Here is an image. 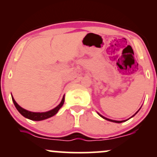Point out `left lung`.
<instances>
[{
  "mask_svg": "<svg viewBox=\"0 0 157 157\" xmlns=\"http://www.w3.org/2000/svg\"><path fill=\"white\" fill-rule=\"evenodd\" d=\"M137 112H138V111H137ZM137 112H136V113H137ZM136 113H135V114H136ZM135 114H134V115H135ZM99 115H100V116L101 117H102V118H103V119H105V120H109V121L113 122H117V123H121V122H125V121H126V120H123V121H117V120H110V119H108V118H105V117H104L103 116H102V115H100V113H99ZM134 116H133V117H134Z\"/></svg>",
  "mask_w": 157,
  "mask_h": 157,
  "instance_id": "1",
  "label": "left lung"
}]
</instances>
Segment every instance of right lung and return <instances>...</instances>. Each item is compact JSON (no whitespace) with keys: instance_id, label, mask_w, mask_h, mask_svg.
Instances as JSON below:
<instances>
[{"instance_id":"add662e5","label":"right lung","mask_w":157,"mask_h":157,"mask_svg":"<svg viewBox=\"0 0 157 157\" xmlns=\"http://www.w3.org/2000/svg\"><path fill=\"white\" fill-rule=\"evenodd\" d=\"M12 101H13L14 104H15V106L17 109V111H19L21 114L23 115L24 117H26L27 119H29L31 120H35V121H40V120H46V119H48L49 117H53L54 115H55L56 113L58 112V111L60 110V109L62 107L64 103V100H65V97L63 96V97L62 101L57 107L55 108L54 109L51 110V111H48L47 112H43V113H35V112H32V111H29L27 110L23 109L20 106L17 102H15V100H14L13 97L12 96Z\"/></svg>"}]
</instances>
